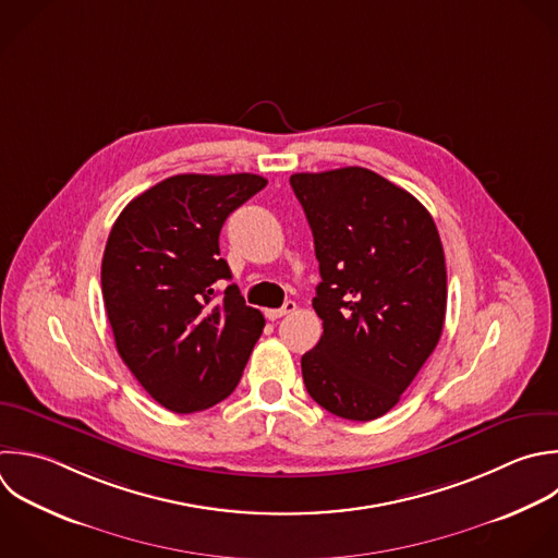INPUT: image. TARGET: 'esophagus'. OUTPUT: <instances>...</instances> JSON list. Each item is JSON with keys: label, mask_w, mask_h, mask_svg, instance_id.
Listing matches in <instances>:
<instances>
[{"label": "esophagus", "mask_w": 558, "mask_h": 558, "mask_svg": "<svg viewBox=\"0 0 558 558\" xmlns=\"http://www.w3.org/2000/svg\"><path fill=\"white\" fill-rule=\"evenodd\" d=\"M292 312H296V303L294 301H286L283 307H279V310H266V318L268 320H277V318H281L286 314H292Z\"/></svg>", "instance_id": "1"}]
</instances>
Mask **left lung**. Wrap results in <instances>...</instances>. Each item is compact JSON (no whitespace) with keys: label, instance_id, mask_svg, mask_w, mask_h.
Wrapping results in <instances>:
<instances>
[{"label":"left lung","instance_id":"8db88e82","mask_svg":"<svg viewBox=\"0 0 558 558\" xmlns=\"http://www.w3.org/2000/svg\"><path fill=\"white\" fill-rule=\"evenodd\" d=\"M320 283L318 344L301 357L310 397L336 416L373 421L412 384L438 344L447 270L429 211L366 168L301 172Z\"/></svg>","mask_w":558,"mask_h":558}]
</instances>
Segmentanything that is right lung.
<instances>
[{
	"label": "right lung",
	"mask_w": 558,
	"mask_h": 558,
	"mask_svg": "<svg viewBox=\"0 0 558 558\" xmlns=\"http://www.w3.org/2000/svg\"><path fill=\"white\" fill-rule=\"evenodd\" d=\"M257 174H177L133 198L102 257V296L124 364L163 408L190 414L227 399L266 325L220 257L231 211L266 187Z\"/></svg>",
	"instance_id": "1"
}]
</instances>
